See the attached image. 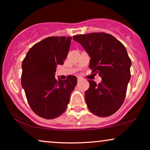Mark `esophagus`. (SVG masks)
I'll use <instances>...</instances> for the list:
<instances>
[{
  "label": "esophagus",
  "instance_id": "1",
  "mask_svg": "<svg viewBox=\"0 0 150 150\" xmlns=\"http://www.w3.org/2000/svg\"><path fill=\"white\" fill-rule=\"evenodd\" d=\"M81 79H82V77H77V80H80Z\"/></svg>",
  "mask_w": 150,
  "mask_h": 150
}]
</instances>
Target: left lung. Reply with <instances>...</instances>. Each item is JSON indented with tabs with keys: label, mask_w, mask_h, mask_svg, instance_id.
Here are the masks:
<instances>
[{
	"label": "left lung",
	"mask_w": 150,
	"mask_h": 150,
	"mask_svg": "<svg viewBox=\"0 0 150 150\" xmlns=\"http://www.w3.org/2000/svg\"><path fill=\"white\" fill-rule=\"evenodd\" d=\"M73 39L90 56L89 68L99 73L101 82L89 80L85 101L91 112L99 117L112 115L125 100L130 79L131 60L126 49L113 36L104 32L75 35Z\"/></svg>",
	"instance_id": "1"
}]
</instances>
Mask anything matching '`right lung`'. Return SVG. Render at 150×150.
I'll list each match as a JSON object with an SVG mask.
<instances>
[{
	"label": "right lung",
	"mask_w": 150,
	"mask_h": 150,
	"mask_svg": "<svg viewBox=\"0 0 150 150\" xmlns=\"http://www.w3.org/2000/svg\"><path fill=\"white\" fill-rule=\"evenodd\" d=\"M72 37H50L29 50L22 61V87L28 104L36 114L53 119L66 110L77 77L56 80L57 65H63L69 51Z\"/></svg>",
	"instance_id": "1"
}]
</instances>
